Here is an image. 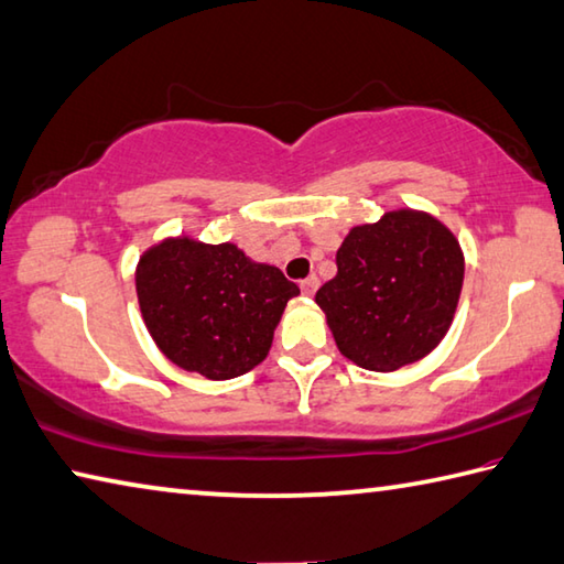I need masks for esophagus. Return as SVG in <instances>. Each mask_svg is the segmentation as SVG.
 Here are the masks:
<instances>
[{
    "instance_id": "34e87169",
    "label": "esophagus",
    "mask_w": 564,
    "mask_h": 564,
    "mask_svg": "<svg viewBox=\"0 0 564 564\" xmlns=\"http://www.w3.org/2000/svg\"><path fill=\"white\" fill-rule=\"evenodd\" d=\"M317 285H321V281H317V275H308V279L301 281V291L305 295H313L317 291Z\"/></svg>"
}]
</instances>
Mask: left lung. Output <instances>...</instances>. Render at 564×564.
<instances>
[{
    "label": "left lung",
    "mask_w": 564,
    "mask_h": 564,
    "mask_svg": "<svg viewBox=\"0 0 564 564\" xmlns=\"http://www.w3.org/2000/svg\"><path fill=\"white\" fill-rule=\"evenodd\" d=\"M464 265L460 243L444 221L422 209H392L347 231L335 279L315 293V303L347 360L394 372L446 337Z\"/></svg>",
    "instance_id": "obj_1"
}]
</instances>
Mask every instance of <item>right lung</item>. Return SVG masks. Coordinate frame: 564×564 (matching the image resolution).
Returning a JSON list of instances; mask_svg holds the SVG:
<instances>
[{
    "label": "right lung",
    "mask_w": 564,
    "mask_h": 564,
    "mask_svg": "<svg viewBox=\"0 0 564 564\" xmlns=\"http://www.w3.org/2000/svg\"><path fill=\"white\" fill-rule=\"evenodd\" d=\"M135 291L160 352L214 382L265 360L285 305L301 293L281 269L251 261L237 243H204L187 234L142 251Z\"/></svg>",
    "instance_id": "right-lung-1"
}]
</instances>
